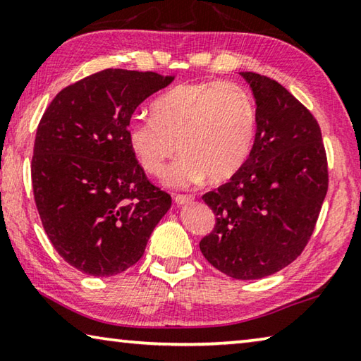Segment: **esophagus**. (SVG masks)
Here are the masks:
<instances>
[{"label": "esophagus", "mask_w": 361, "mask_h": 361, "mask_svg": "<svg viewBox=\"0 0 361 361\" xmlns=\"http://www.w3.org/2000/svg\"><path fill=\"white\" fill-rule=\"evenodd\" d=\"M194 200V197L192 195H189V194H178L175 197V202L178 204V205H183V204H191Z\"/></svg>", "instance_id": "1"}]
</instances>
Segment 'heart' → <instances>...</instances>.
I'll use <instances>...</instances> for the list:
<instances>
[{
  "mask_svg": "<svg viewBox=\"0 0 361 361\" xmlns=\"http://www.w3.org/2000/svg\"><path fill=\"white\" fill-rule=\"evenodd\" d=\"M152 118L135 116L127 140L146 173L161 176L176 145L183 156L170 167L167 183L188 188L234 176L252 151L256 111L242 85L228 81L178 84L152 103Z\"/></svg>",
  "mask_w": 361,
  "mask_h": 361,
  "instance_id": "heart-1",
  "label": "heart"
}]
</instances>
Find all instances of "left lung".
Instances as JSON below:
<instances>
[{"label": "left lung", "instance_id": "8db88e82", "mask_svg": "<svg viewBox=\"0 0 361 361\" xmlns=\"http://www.w3.org/2000/svg\"><path fill=\"white\" fill-rule=\"evenodd\" d=\"M240 75L256 100L255 143L239 172L202 195L216 223L199 247L226 276L255 280L307 245L328 191V162L314 114L274 79Z\"/></svg>", "mask_w": 361, "mask_h": 361}]
</instances>
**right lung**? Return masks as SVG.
Segmentation results:
<instances>
[{
  "label": "right lung",
  "mask_w": 361,
  "mask_h": 361,
  "mask_svg": "<svg viewBox=\"0 0 361 361\" xmlns=\"http://www.w3.org/2000/svg\"><path fill=\"white\" fill-rule=\"evenodd\" d=\"M173 78L103 70L60 90L39 121L36 209L57 253L87 276L111 277L135 264L172 205L138 164L127 126L140 103Z\"/></svg>",
  "instance_id": "right-lung-1"
}]
</instances>
